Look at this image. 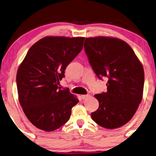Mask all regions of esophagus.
<instances>
[{"mask_svg": "<svg viewBox=\"0 0 156 156\" xmlns=\"http://www.w3.org/2000/svg\"><path fill=\"white\" fill-rule=\"evenodd\" d=\"M90 96V95H82V96H81V98L82 99H86V98H87L88 97H89Z\"/></svg>", "mask_w": 156, "mask_h": 156, "instance_id": "1", "label": "esophagus"}]
</instances>
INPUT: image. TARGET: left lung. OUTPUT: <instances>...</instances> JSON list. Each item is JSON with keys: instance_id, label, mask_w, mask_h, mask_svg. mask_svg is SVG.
I'll return each mask as SVG.
<instances>
[{"instance_id": "obj_1", "label": "left lung", "mask_w": 156, "mask_h": 156, "mask_svg": "<svg viewBox=\"0 0 156 156\" xmlns=\"http://www.w3.org/2000/svg\"><path fill=\"white\" fill-rule=\"evenodd\" d=\"M84 48L98 77L108 79L106 93L95 95L99 108L91 113L92 119L106 129L122 126L131 120L143 98V65L132 48L118 38H85Z\"/></svg>"}]
</instances>
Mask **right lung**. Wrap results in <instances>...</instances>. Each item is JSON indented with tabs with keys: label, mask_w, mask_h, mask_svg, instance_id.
<instances>
[{
	"label": "right lung",
	"mask_w": 156,
	"mask_h": 156,
	"mask_svg": "<svg viewBox=\"0 0 156 156\" xmlns=\"http://www.w3.org/2000/svg\"><path fill=\"white\" fill-rule=\"evenodd\" d=\"M84 37H45L30 48L16 74L19 101L34 126L52 132L68 122L79 100L58 84L66 66L83 47Z\"/></svg>",
	"instance_id": "right-lung-1"
}]
</instances>
